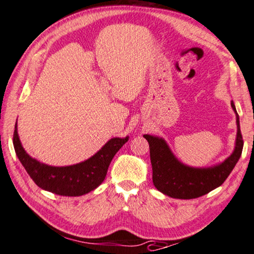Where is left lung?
Here are the masks:
<instances>
[{"instance_id":"obj_1","label":"left lung","mask_w":254,"mask_h":254,"mask_svg":"<svg viewBox=\"0 0 254 254\" xmlns=\"http://www.w3.org/2000/svg\"><path fill=\"white\" fill-rule=\"evenodd\" d=\"M232 107L236 113L237 123L235 149L222 163L211 168H191L185 165L177 160L164 139L149 134L143 135L149 143L153 183L158 190L172 198L191 199L207 194L225 183L240 160L244 143L240 117L233 101Z\"/></svg>"}]
</instances>
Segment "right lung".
<instances>
[{
  "mask_svg": "<svg viewBox=\"0 0 254 254\" xmlns=\"http://www.w3.org/2000/svg\"><path fill=\"white\" fill-rule=\"evenodd\" d=\"M128 140L113 138L89 160L69 166H50L30 157L21 146L17 132H13L16 154L26 171L40 188L60 196H81L96 189L105 180L113 157Z\"/></svg>",
  "mask_w": 254,
  "mask_h": 254,
  "instance_id": "right-lung-1",
  "label": "right lung"
}]
</instances>
